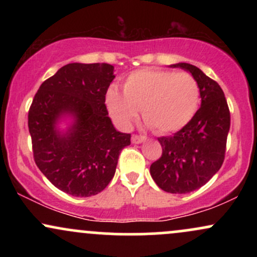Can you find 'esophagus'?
<instances>
[{"mask_svg":"<svg viewBox=\"0 0 257 257\" xmlns=\"http://www.w3.org/2000/svg\"><path fill=\"white\" fill-rule=\"evenodd\" d=\"M146 140V138L144 137V135H137V134H134L132 137V143L133 144H141V143H144V141Z\"/></svg>","mask_w":257,"mask_h":257,"instance_id":"obj_1","label":"esophagus"}]
</instances>
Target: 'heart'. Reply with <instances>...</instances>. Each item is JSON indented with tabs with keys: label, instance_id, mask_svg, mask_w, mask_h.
<instances>
[{
	"label": "heart",
	"instance_id": "b5f03b06",
	"mask_svg": "<svg viewBox=\"0 0 257 257\" xmlns=\"http://www.w3.org/2000/svg\"><path fill=\"white\" fill-rule=\"evenodd\" d=\"M122 90L120 94L110 88L106 105L123 128H129L141 110L144 119L158 134L175 133L193 118L200 104L199 84L188 72L137 70L124 79Z\"/></svg>",
	"mask_w": 257,
	"mask_h": 257
}]
</instances>
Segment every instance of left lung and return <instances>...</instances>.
Returning <instances> with one entry per match:
<instances>
[{"label":"left lung","instance_id":"8db88e82","mask_svg":"<svg viewBox=\"0 0 257 257\" xmlns=\"http://www.w3.org/2000/svg\"><path fill=\"white\" fill-rule=\"evenodd\" d=\"M197 79L202 104L194 117L170 137L158 138L161 158L150 167L152 179L169 193L184 194L204 186L219 172L225 159L231 114L217 82L194 65L179 63Z\"/></svg>","mask_w":257,"mask_h":257}]
</instances>
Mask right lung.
<instances>
[{
  "label": "right lung",
  "instance_id": "1",
  "mask_svg": "<svg viewBox=\"0 0 257 257\" xmlns=\"http://www.w3.org/2000/svg\"><path fill=\"white\" fill-rule=\"evenodd\" d=\"M110 64H67L41 84L29 110L35 163L55 187L75 197L95 196L110 184L131 134L117 132L105 95L113 81ZM71 115L65 133L56 128Z\"/></svg>",
  "mask_w": 257,
  "mask_h": 257
}]
</instances>
